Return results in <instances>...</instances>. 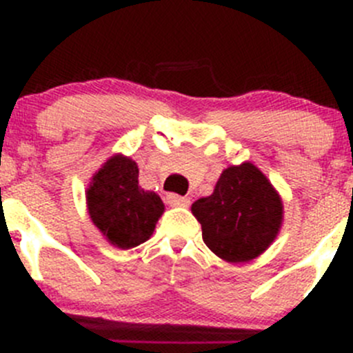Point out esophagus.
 <instances>
[{"mask_svg":"<svg viewBox=\"0 0 353 353\" xmlns=\"http://www.w3.org/2000/svg\"><path fill=\"white\" fill-rule=\"evenodd\" d=\"M165 199L170 206H188L190 205V199H188L186 196H181V194H176V193H169L165 196Z\"/></svg>","mask_w":353,"mask_h":353,"instance_id":"esophagus-1","label":"esophagus"}]
</instances>
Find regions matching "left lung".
<instances>
[{
    "instance_id": "obj_1",
    "label": "left lung",
    "mask_w": 353,
    "mask_h": 353,
    "mask_svg": "<svg viewBox=\"0 0 353 353\" xmlns=\"http://www.w3.org/2000/svg\"><path fill=\"white\" fill-rule=\"evenodd\" d=\"M191 212L205 244L230 263L261 254L282 225V199L249 162L223 170L212 196L194 201Z\"/></svg>"
}]
</instances>
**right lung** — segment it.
<instances>
[{"instance_id":"1","label":"right lung","mask_w":353,"mask_h":353,"mask_svg":"<svg viewBox=\"0 0 353 353\" xmlns=\"http://www.w3.org/2000/svg\"><path fill=\"white\" fill-rule=\"evenodd\" d=\"M88 213L110 244L130 249L152 236L162 199L138 186V165L116 155L104 163L87 191Z\"/></svg>"}]
</instances>
